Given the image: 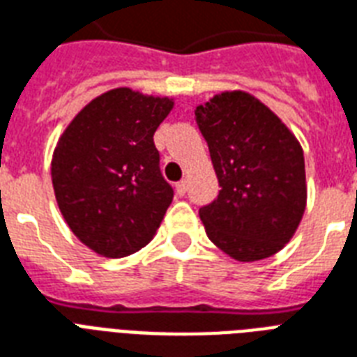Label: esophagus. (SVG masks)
I'll list each match as a JSON object with an SVG mask.
<instances>
[{
  "instance_id": "34e87169",
  "label": "esophagus",
  "mask_w": 357,
  "mask_h": 357,
  "mask_svg": "<svg viewBox=\"0 0 357 357\" xmlns=\"http://www.w3.org/2000/svg\"><path fill=\"white\" fill-rule=\"evenodd\" d=\"M176 192H178L179 197H183L185 192H187V181H179V183H176Z\"/></svg>"
}]
</instances>
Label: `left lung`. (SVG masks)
<instances>
[{
  "mask_svg": "<svg viewBox=\"0 0 357 357\" xmlns=\"http://www.w3.org/2000/svg\"><path fill=\"white\" fill-rule=\"evenodd\" d=\"M219 179L200 208L208 238L239 262L262 260L290 241L307 202L303 149L268 106L245 91H225L197 106Z\"/></svg>",
  "mask_w": 357,
  "mask_h": 357,
  "instance_id": "8db88e82",
  "label": "left lung"
}]
</instances>
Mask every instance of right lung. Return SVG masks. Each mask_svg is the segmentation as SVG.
I'll return each instance as SVG.
<instances>
[{
    "label": "right lung",
    "mask_w": 357,
    "mask_h": 357,
    "mask_svg": "<svg viewBox=\"0 0 357 357\" xmlns=\"http://www.w3.org/2000/svg\"><path fill=\"white\" fill-rule=\"evenodd\" d=\"M172 99L110 89L76 114L52 157L59 211L82 243L108 258L148 245L174 198L153 135Z\"/></svg>",
    "instance_id": "1"
}]
</instances>
